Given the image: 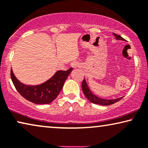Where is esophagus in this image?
I'll return each instance as SVG.
<instances>
[{
	"instance_id": "1",
	"label": "esophagus",
	"mask_w": 148,
	"mask_h": 148,
	"mask_svg": "<svg viewBox=\"0 0 148 148\" xmlns=\"http://www.w3.org/2000/svg\"><path fill=\"white\" fill-rule=\"evenodd\" d=\"M80 63H79L78 62H76V61H74V62H72L71 64H70V66H71V67H72L73 68H78L79 66H80Z\"/></svg>"
}]
</instances>
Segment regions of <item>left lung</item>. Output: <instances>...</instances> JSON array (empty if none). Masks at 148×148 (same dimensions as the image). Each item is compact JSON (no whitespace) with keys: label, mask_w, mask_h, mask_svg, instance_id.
Here are the masks:
<instances>
[{"label":"left lung","mask_w":148,"mask_h":148,"mask_svg":"<svg viewBox=\"0 0 148 148\" xmlns=\"http://www.w3.org/2000/svg\"><path fill=\"white\" fill-rule=\"evenodd\" d=\"M113 35H115L116 40L125 41L121 36H120V35H116L114 33H113ZM82 89L83 92H84V96L87 98V99H88V101H90L91 103L94 104H98V105H104V106L110 105H112V104L116 103V102L119 101L120 100L123 98V97H120L115 99H102V98L97 97V96L94 95V93H92V91L90 90V88H89L88 84H87L85 78L82 81Z\"/></svg>","instance_id":"1"}]
</instances>
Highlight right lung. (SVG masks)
Returning <instances> with one entry per match:
<instances>
[{"label":"right lung","mask_w":148,"mask_h":148,"mask_svg":"<svg viewBox=\"0 0 148 148\" xmlns=\"http://www.w3.org/2000/svg\"><path fill=\"white\" fill-rule=\"evenodd\" d=\"M72 71L70 68L66 71L58 70L53 76L38 85H27L21 82L11 69V77L16 90L23 97L35 104H49L54 101L63 88L68 76Z\"/></svg>","instance_id":"right-lung-1"}]
</instances>
